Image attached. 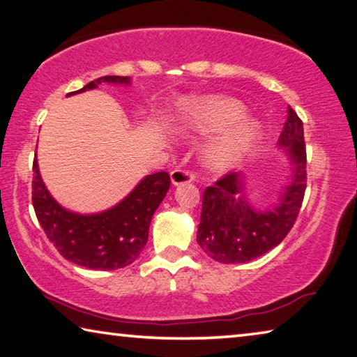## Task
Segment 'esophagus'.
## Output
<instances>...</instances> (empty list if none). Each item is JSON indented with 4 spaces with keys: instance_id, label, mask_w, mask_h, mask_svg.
<instances>
[{
    "instance_id": "1",
    "label": "esophagus",
    "mask_w": 357,
    "mask_h": 357,
    "mask_svg": "<svg viewBox=\"0 0 357 357\" xmlns=\"http://www.w3.org/2000/svg\"><path fill=\"white\" fill-rule=\"evenodd\" d=\"M195 178H196V174L192 171H188V169H175V171L171 172V180L175 186L190 183Z\"/></svg>"
}]
</instances>
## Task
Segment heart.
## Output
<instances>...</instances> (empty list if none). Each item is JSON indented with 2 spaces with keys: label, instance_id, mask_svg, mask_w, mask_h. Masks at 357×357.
Instances as JSON below:
<instances>
[{
  "label": "heart",
  "instance_id": "1",
  "mask_svg": "<svg viewBox=\"0 0 357 357\" xmlns=\"http://www.w3.org/2000/svg\"><path fill=\"white\" fill-rule=\"evenodd\" d=\"M246 106L232 97L201 98L186 106L182 128L191 135H211L234 127L246 117ZM259 127L252 121L243 122L208 150V165L215 169L235 166L259 139Z\"/></svg>",
  "mask_w": 357,
  "mask_h": 357
}]
</instances>
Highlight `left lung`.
Listing matches in <instances>:
<instances>
[{"label":"left lung","instance_id":"left-lung-1","mask_svg":"<svg viewBox=\"0 0 357 357\" xmlns=\"http://www.w3.org/2000/svg\"><path fill=\"white\" fill-rule=\"evenodd\" d=\"M279 146L289 147L293 180L274 210H254L241 196L243 177L236 172L222 175L205 188L197 243L208 257L220 264H246L278 246L296 222L307 186V155L303 121L291 106L287 109Z\"/></svg>","mask_w":357,"mask_h":357}]
</instances>
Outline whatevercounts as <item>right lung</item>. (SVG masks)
I'll return each instance as SVG.
<instances>
[{
  "label": "right lung",
  "mask_w": 357,
  "mask_h": 357,
  "mask_svg": "<svg viewBox=\"0 0 357 357\" xmlns=\"http://www.w3.org/2000/svg\"><path fill=\"white\" fill-rule=\"evenodd\" d=\"M102 83H130L128 77H100L84 92ZM70 92L67 96H73ZM33 205L37 220L62 257L89 270L109 271L128 266L139 257L149 238L155 210L171 188L167 172L147 175L116 207L98 215L72 213L50 196L33 161Z\"/></svg>",
  "instance_id": "1"
}]
</instances>
